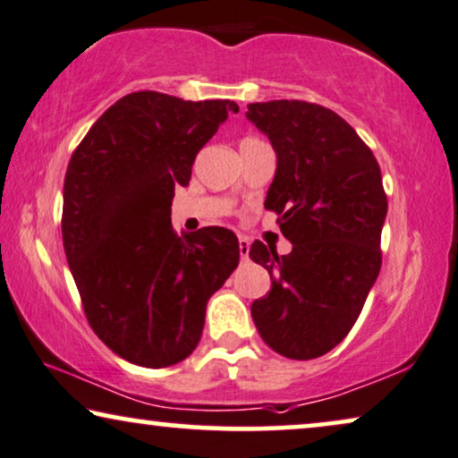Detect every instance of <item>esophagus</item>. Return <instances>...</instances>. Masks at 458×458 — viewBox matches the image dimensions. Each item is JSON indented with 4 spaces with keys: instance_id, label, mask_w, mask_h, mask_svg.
<instances>
[{
    "instance_id": "obj_1",
    "label": "esophagus",
    "mask_w": 458,
    "mask_h": 458,
    "mask_svg": "<svg viewBox=\"0 0 458 458\" xmlns=\"http://www.w3.org/2000/svg\"><path fill=\"white\" fill-rule=\"evenodd\" d=\"M239 249H241V258L247 259L249 258V241L245 239V236H241L239 239Z\"/></svg>"
}]
</instances>
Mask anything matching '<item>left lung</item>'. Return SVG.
Wrapping results in <instances>:
<instances>
[{
	"mask_svg": "<svg viewBox=\"0 0 458 458\" xmlns=\"http://www.w3.org/2000/svg\"><path fill=\"white\" fill-rule=\"evenodd\" d=\"M247 119L276 152L266 209L293 242L278 255L255 241L249 258L272 278L251 316L261 339L293 360H312L345 339L381 270L387 216L373 150L331 108L303 100L249 105Z\"/></svg>",
	"mask_w": 458,
	"mask_h": 458,
	"instance_id": "1",
	"label": "left lung"
}]
</instances>
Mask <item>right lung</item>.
I'll use <instances>...</instances> for the list:
<instances>
[{"instance_id":"add662e5","label":"right lung","mask_w":458,"mask_h":458,"mask_svg":"<svg viewBox=\"0 0 458 458\" xmlns=\"http://www.w3.org/2000/svg\"><path fill=\"white\" fill-rule=\"evenodd\" d=\"M239 113L236 102H191L133 91L89 127L64 175L63 242L89 327L138 367L191 356L209 297L239 266L234 233L182 234L172 225L175 186L199 150Z\"/></svg>"}]
</instances>
